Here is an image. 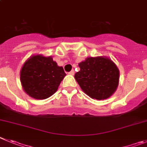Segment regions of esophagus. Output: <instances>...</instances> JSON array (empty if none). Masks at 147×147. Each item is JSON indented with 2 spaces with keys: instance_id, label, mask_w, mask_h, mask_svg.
<instances>
[{
  "instance_id": "34e87169",
  "label": "esophagus",
  "mask_w": 147,
  "mask_h": 147,
  "mask_svg": "<svg viewBox=\"0 0 147 147\" xmlns=\"http://www.w3.org/2000/svg\"><path fill=\"white\" fill-rule=\"evenodd\" d=\"M68 74H70V75H74V70H73V71H70L69 73H68Z\"/></svg>"
}]
</instances>
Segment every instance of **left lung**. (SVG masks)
Wrapping results in <instances>:
<instances>
[{"mask_svg":"<svg viewBox=\"0 0 147 147\" xmlns=\"http://www.w3.org/2000/svg\"><path fill=\"white\" fill-rule=\"evenodd\" d=\"M80 71L74 78L83 92L92 99L105 100L117 89L119 71L115 63L105 56L87 57L79 63Z\"/></svg>","mask_w":147,"mask_h":147,"instance_id":"left-lung-1","label":"left lung"}]
</instances>
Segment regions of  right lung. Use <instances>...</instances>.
Listing matches in <instances>:
<instances>
[{
  "label": "right lung",
  "mask_w": 147,
  "mask_h": 147,
  "mask_svg": "<svg viewBox=\"0 0 147 147\" xmlns=\"http://www.w3.org/2000/svg\"><path fill=\"white\" fill-rule=\"evenodd\" d=\"M65 73L51 56L33 55L20 71V82L23 90L30 97L44 100L52 96L58 89Z\"/></svg>",
  "instance_id": "right-lung-1"
}]
</instances>
